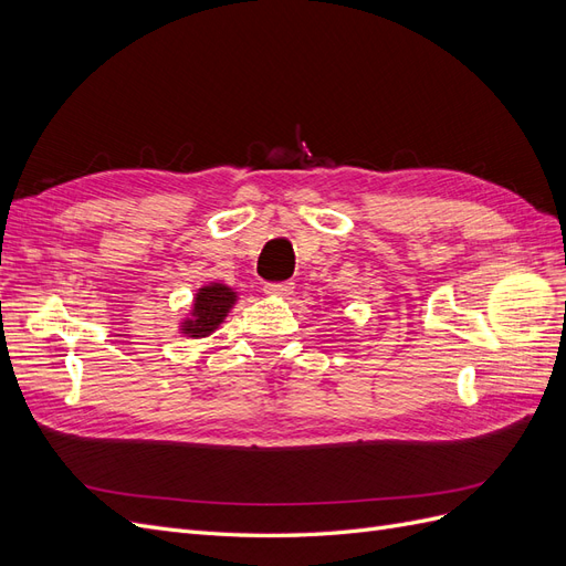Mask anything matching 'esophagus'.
<instances>
[{"mask_svg": "<svg viewBox=\"0 0 566 566\" xmlns=\"http://www.w3.org/2000/svg\"><path fill=\"white\" fill-rule=\"evenodd\" d=\"M293 287H295V283H290V281H283V283H266V285H264V293L271 295V297H287L290 293H293Z\"/></svg>", "mask_w": 566, "mask_h": 566, "instance_id": "obj_1", "label": "esophagus"}]
</instances>
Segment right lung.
<instances>
[{
    "mask_svg": "<svg viewBox=\"0 0 566 566\" xmlns=\"http://www.w3.org/2000/svg\"><path fill=\"white\" fill-rule=\"evenodd\" d=\"M235 304V293L224 283H210L202 285L196 300L191 318L181 323V333L186 337H208L219 328V323L229 316V310Z\"/></svg>",
    "mask_w": 566,
    "mask_h": 566,
    "instance_id": "1",
    "label": "right lung"
}]
</instances>
